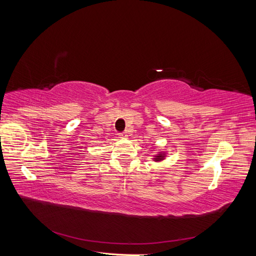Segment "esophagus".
Listing matches in <instances>:
<instances>
[{
  "instance_id": "34e87169",
  "label": "esophagus",
  "mask_w": 256,
  "mask_h": 256,
  "mask_svg": "<svg viewBox=\"0 0 256 256\" xmlns=\"http://www.w3.org/2000/svg\"><path fill=\"white\" fill-rule=\"evenodd\" d=\"M120 138H127L128 136V132H127V131H124V132L120 134Z\"/></svg>"
}]
</instances>
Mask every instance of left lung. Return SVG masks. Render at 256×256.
Returning <instances> with one entry per match:
<instances>
[{
  "instance_id": "1",
  "label": "left lung",
  "mask_w": 256,
  "mask_h": 256,
  "mask_svg": "<svg viewBox=\"0 0 256 256\" xmlns=\"http://www.w3.org/2000/svg\"><path fill=\"white\" fill-rule=\"evenodd\" d=\"M166 158V152H159L158 154H156V156H154V158H152L154 159V161H156V162H159V161H162Z\"/></svg>"
}]
</instances>
